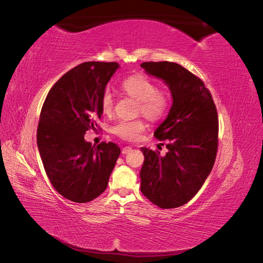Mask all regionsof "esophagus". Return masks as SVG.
I'll return each mask as SVG.
<instances>
[{
	"instance_id": "obj_1",
	"label": "esophagus",
	"mask_w": 263,
	"mask_h": 263,
	"mask_svg": "<svg viewBox=\"0 0 263 263\" xmlns=\"http://www.w3.org/2000/svg\"><path fill=\"white\" fill-rule=\"evenodd\" d=\"M132 150H133V148H132V147H129V146H126V147H124V148L122 149V154H124V155H126V154H129Z\"/></svg>"
}]
</instances>
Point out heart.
Listing matches in <instances>:
<instances>
[{
  "label": "heart",
  "mask_w": 263,
  "mask_h": 263,
  "mask_svg": "<svg viewBox=\"0 0 263 263\" xmlns=\"http://www.w3.org/2000/svg\"><path fill=\"white\" fill-rule=\"evenodd\" d=\"M123 92L138 102L137 113L142 114L150 122H160L168 114L171 106V94L168 90L158 89L157 83L145 74H133L122 83ZM114 97L109 91L104 92L101 99V108L105 115H112ZM146 123L141 118L133 121H119L112 127V133L127 141L137 139L146 129Z\"/></svg>",
  "instance_id": "b5f03b06"
}]
</instances>
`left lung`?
<instances>
[{
  "label": "left lung",
  "instance_id": "obj_1",
  "mask_svg": "<svg viewBox=\"0 0 263 263\" xmlns=\"http://www.w3.org/2000/svg\"><path fill=\"white\" fill-rule=\"evenodd\" d=\"M148 74L161 79L172 94V106L155 137L168 153L141 148L145 161L140 190L161 209H176L198 192L211 173L218 147V115L204 82L176 62H142Z\"/></svg>",
  "mask_w": 263,
  "mask_h": 263
}]
</instances>
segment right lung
Here are the masks:
<instances>
[{
	"label": "right lung",
	"mask_w": 263,
	"mask_h": 263,
	"mask_svg": "<svg viewBox=\"0 0 263 263\" xmlns=\"http://www.w3.org/2000/svg\"><path fill=\"white\" fill-rule=\"evenodd\" d=\"M117 62L89 61L71 69L53 84L42 107L37 145L47 177L59 194L86 203L107 187L121 149L84 140L101 118V99Z\"/></svg>",
	"instance_id": "add662e5"
}]
</instances>
